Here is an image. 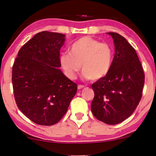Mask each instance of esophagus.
Listing matches in <instances>:
<instances>
[{
    "label": "esophagus",
    "instance_id": "34e87169",
    "mask_svg": "<svg viewBox=\"0 0 156 156\" xmlns=\"http://www.w3.org/2000/svg\"><path fill=\"white\" fill-rule=\"evenodd\" d=\"M83 88H84V85H78V89H82Z\"/></svg>",
    "mask_w": 156,
    "mask_h": 156
}]
</instances>
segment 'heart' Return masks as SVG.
<instances>
[{"label": "heart", "instance_id": "1", "mask_svg": "<svg viewBox=\"0 0 156 156\" xmlns=\"http://www.w3.org/2000/svg\"><path fill=\"white\" fill-rule=\"evenodd\" d=\"M59 64L65 75L74 80L81 69L85 79L99 80L107 75L114 61V50L109 44L86 36L72 44L69 52L59 55Z\"/></svg>", "mask_w": 156, "mask_h": 156}]
</instances>
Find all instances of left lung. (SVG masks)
Listing matches in <instances>:
<instances>
[{
	"mask_svg": "<svg viewBox=\"0 0 156 156\" xmlns=\"http://www.w3.org/2000/svg\"><path fill=\"white\" fill-rule=\"evenodd\" d=\"M115 47L110 72L92 84L91 112L109 125L122 122L133 114L142 97L145 74L136 52L123 36L108 33Z\"/></svg>",
	"mask_w": 156,
	"mask_h": 156,
	"instance_id": "obj_1",
	"label": "left lung"
}]
</instances>
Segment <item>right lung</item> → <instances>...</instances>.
Returning <instances> with one entry per match:
<instances>
[{"mask_svg":"<svg viewBox=\"0 0 156 156\" xmlns=\"http://www.w3.org/2000/svg\"><path fill=\"white\" fill-rule=\"evenodd\" d=\"M65 35L38 33L19 50L12 82L17 106L34 123L52 126L61 120L77 85L59 69V50Z\"/></svg>","mask_w":156,"mask_h":156,"instance_id":"obj_1","label":"right lung"}]
</instances>
